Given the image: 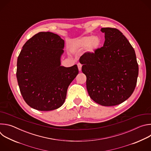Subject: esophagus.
<instances>
[{
    "instance_id": "34e87169",
    "label": "esophagus",
    "mask_w": 151,
    "mask_h": 151,
    "mask_svg": "<svg viewBox=\"0 0 151 151\" xmlns=\"http://www.w3.org/2000/svg\"><path fill=\"white\" fill-rule=\"evenodd\" d=\"M78 68L79 70L81 71V69H82V64L81 63H78Z\"/></svg>"
}]
</instances>
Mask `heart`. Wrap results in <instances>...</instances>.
<instances>
[{"label": "heart", "mask_w": 151, "mask_h": 151, "mask_svg": "<svg viewBox=\"0 0 151 151\" xmlns=\"http://www.w3.org/2000/svg\"><path fill=\"white\" fill-rule=\"evenodd\" d=\"M101 44V39L98 36H85L77 42V45L79 47H87L90 52H94L98 49Z\"/></svg>", "instance_id": "b5f03b06"}]
</instances>
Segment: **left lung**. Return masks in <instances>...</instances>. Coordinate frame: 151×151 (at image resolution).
Returning <instances> with one entry per match:
<instances>
[{
  "mask_svg": "<svg viewBox=\"0 0 151 151\" xmlns=\"http://www.w3.org/2000/svg\"><path fill=\"white\" fill-rule=\"evenodd\" d=\"M101 31L104 33L103 47L84 53L79 62L91 99L100 105L112 106L133 94L139 66L134 48L119 30L106 27Z\"/></svg>",
  "mask_w": 151,
  "mask_h": 151,
  "instance_id": "obj_1",
  "label": "left lung"
}]
</instances>
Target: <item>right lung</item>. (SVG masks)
<instances>
[{
	"label": "right lung",
	"mask_w": 151,
	"mask_h": 151,
	"mask_svg": "<svg viewBox=\"0 0 151 151\" xmlns=\"http://www.w3.org/2000/svg\"><path fill=\"white\" fill-rule=\"evenodd\" d=\"M64 41L51 32H39L23 45L17 59V78L26 103L49 111L61 107L70 83L79 73L76 64L61 66Z\"/></svg>",
	"instance_id": "add662e5"
}]
</instances>
